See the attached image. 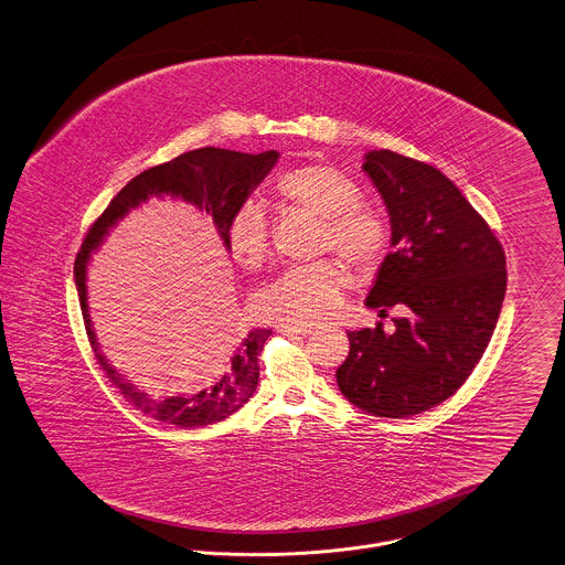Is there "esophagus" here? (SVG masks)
Returning <instances> with one entry per match:
<instances>
[{"mask_svg":"<svg viewBox=\"0 0 565 565\" xmlns=\"http://www.w3.org/2000/svg\"><path fill=\"white\" fill-rule=\"evenodd\" d=\"M277 331L284 332V334H309L313 329L307 324H279Z\"/></svg>","mask_w":565,"mask_h":565,"instance_id":"obj_1","label":"esophagus"}]
</instances>
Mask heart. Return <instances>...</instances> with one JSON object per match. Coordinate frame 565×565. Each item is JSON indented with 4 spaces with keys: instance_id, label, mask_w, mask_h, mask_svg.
Wrapping results in <instances>:
<instances>
[{
    "instance_id": "b5f03b06",
    "label": "heart",
    "mask_w": 565,
    "mask_h": 565,
    "mask_svg": "<svg viewBox=\"0 0 565 565\" xmlns=\"http://www.w3.org/2000/svg\"><path fill=\"white\" fill-rule=\"evenodd\" d=\"M275 200L286 213L320 220V252H334L350 265L369 270L391 243V231L377 209L361 200V188L327 164H305L277 177ZM228 249L236 265L258 268L268 258L270 238L265 209L247 200L234 211ZM348 284L343 266L334 260L284 270L256 300V311L268 322H322L341 307Z\"/></svg>"
}]
</instances>
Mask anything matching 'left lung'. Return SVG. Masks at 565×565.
<instances>
[{"instance_id": "left-lung-1", "label": "left lung", "mask_w": 565, "mask_h": 565, "mask_svg": "<svg viewBox=\"0 0 565 565\" xmlns=\"http://www.w3.org/2000/svg\"><path fill=\"white\" fill-rule=\"evenodd\" d=\"M363 170L386 204L393 252L365 305H398L395 332H348L350 354L337 369L341 395L384 418H405L452 397L482 359L505 297L498 236L437 168L369 151Z\"/></svg>"}]
</instances>
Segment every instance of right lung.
I'll return each mask as SVG.
<instances>
[{"mask_svg": "<svg viewBox=\"0 0 565 565\" xmlns=\"http://www.w3.org/2000/svg\"><path fill=\"white\" fill-rule=\"evenodd\" d=\"M279 153H238L228 149L204 147L196 151H188L167 164L142 170L134 177L126 188L110 200L100 217L94 222L89 233L83 241V247L74 263V284L81 300V311L85 320L87 337L92 350L96 354L98 365L104 369L108 380L121 391V395L134 403L138 409L149 414L151 418L174 425L179 429H194L220 423L228 418L238 407H243L256 393L260 365L258 356L268 339V329H254L231 343L217 365L202 380L199 386L188 395L153 398L140 393L130 384L115 366L102 354L100 343L92 329L89 305H87V265L92 254L100 247L119 220H124L132 209L140 206L149 199L183 200L206 213L213 220L224 247L228 249V226L234 211L249 199V194L260 185V181L277 164ZM231 252V249H228Z\"/></svg>", "mask_w": 565, "mask_h": 565, "instance_id": "add662e5", "label": "right lung"}]
</instances>
